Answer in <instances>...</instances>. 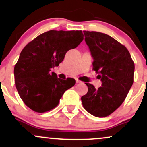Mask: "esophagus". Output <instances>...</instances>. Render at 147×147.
Instances as JSON below:
<instances>
[{
    "mask_svg": "<svg viewBox=\"0 0 147 147\" xmlns=\"http://www.w3.org/2000/svg\"><path fill=\"white\" fill-rule=\"evenodd\" d=\"M80 82H81L80 80H79L78 79H76V83L79 84V83H80Z\"/></svg>",
    "mask_w": 147,
    "mask_h": 147,
    "instance_id": "34e87169",
    "label": "esophagus"
}]
</instances>
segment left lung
<instances>
[{
    "mask_svg": "<svg viewBox=\"0 0 147 147\" xmlns=\"http://www.w3.org/2000/svg\"><path fill=\"white\" fill-rule=\"evenodd\" d=\"M93 57L94 70L102 86L98 89L86 83L88 92L82 97L84 109L98 117L110 115L125 100L133 83L135 65L127 48L106 34L84 31Z\"/></svg>",
    "mask_w": 147,
    "mask_h": 147,
    "instance_id": "8db88e82",
    "label": "left lung"
}]
</instances>
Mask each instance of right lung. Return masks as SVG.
<instances>
[{
	"label": "right lung",
	"mask_w": 147,
	"mask_h": 147,
	"mask_svg": "<svg viewBox=\"0 0 147 147\" xmlns=\"http://www.w3.org/2000/svg\"><path fill=\"white\" fill-rule=\"evenodd\" d=\"M83 39L81 30H50L25 45L14 73L16 89L28 107L36 113L51 111L58 105L65 91L75 85V79H61L51 69L58 66L65 53Z\"/></svg>",
	"instance_id": "1"
}]
</instances>
